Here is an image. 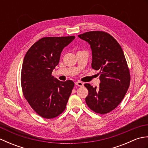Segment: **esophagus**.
I'll list each match as a JSON object with an SVG mask.
<instances>
[{"instance_id": "1", "label": "esophagus", "mask_w": 148, "mask_h": 148, "mask_svg": "<svg viewBox=\"0 0 148 148\" xmlns=\"http://www.w3.org/2000/svg\"><path fill=\"white\" fill-rule=\"evenodd\" d=\"M75 84H76V85H77V86H79V87H82L84 85V84L82 82H81V81H79L75 83Z\"/></svg>"}]
</instances>
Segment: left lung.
<instances>
[{"mask_svg": "<svg viewBox=\"0 0 148 148\" xmlns=\"http://www.w3.org/2000/svg\"><path fill=\"white\" fill-rule=\"evenodd\" d=\"M90 45L92 67L100 71L99 86L84 84L88 90L85 101L97 113L104 114L117 107L126 94L130 75L123 49L110 34L102 31H91L78 36Z\"/></svg>", "mask_w": 148, "mask_h": 148, "instance_id": "1", "label": "left lung"}]
</instances>
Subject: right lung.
<instances>
[{"instance_id":"add662e5","label":"right lung","mask_w":148,"mask_h":148,"mask_svg":"<svg viewBox=\"0 0 148 148\" xmlns=\"http://www.w3.org/2000/svg\"><path fill=\"white\" fill-rule=\"evenodd\" d=\"M75 36L43 37L28 50L22 64L21 84L25 98L41 117L54 118L64 111L74 86L52 76L63 49Z\"/></svg>"}]
</instances>
